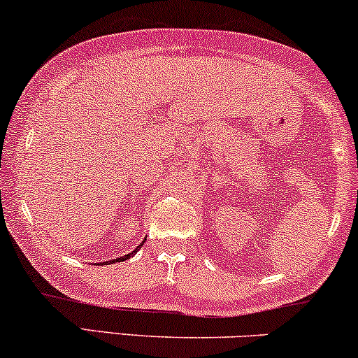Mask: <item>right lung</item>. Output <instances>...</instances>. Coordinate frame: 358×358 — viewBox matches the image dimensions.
Listing matches in <instances>:
<instances>
[{"mask_svg": "<svg viewBox=\"0 0 358 358\" xmlns=\"http://www.w3.org/2000/svg\"><path fill=\"white\" fill-rule=\"evenodd\" d=\"M143 243H145V239H143V241L138 244V248H142V246H143ZM138 248H137V250H138ZM137 250H134L132 252H129V255H127V256H120V257H117V259H110V261H106V262H102V264H107V262H108V264H114V262H122V261H127V259H130V257H132V256L135 255V252H137Z\"/></svg>", "mask_w": 358, "mask_h": 358, "instance_id": "add662e5", "label": "right lung"}]
</instances>
